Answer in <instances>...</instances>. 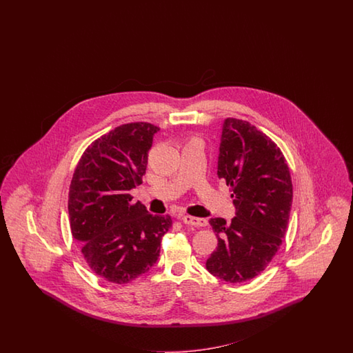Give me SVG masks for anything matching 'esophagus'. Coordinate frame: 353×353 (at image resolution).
Masks as SVG:
<instances>
[{
    "mask_svg": "<svg viewBox=\"0 0 353 353\" xmlns=\"http://www.w3.org/2000/svg\"><path fill=\"white\" fill-rule=\"evenodd\" d=\"M182 223L186 225H192V226H207V220L205 219H198V217H192V216H183L182 217Z\"/></svg>",
    "mask_w": 353,
    "mask_h": 353,
    "instance_id": "obj_1",
    "label": "esophagus"
}]
</instances>
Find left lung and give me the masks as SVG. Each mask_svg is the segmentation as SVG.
Listing matches in <instances>:
<instances>
[{
    "label": "left lung",
    "mask_w": 353,
    "mask_h": 353,
    "mask_svg": "<svg viewBox=\"0 0 353 353\" xmlns=\"http://www.w3.org/2000/svg\"><path fill=\"white\" fill-rule=\"evenodd\" d=\"M217 176L230 186L235 217L211 219L217 247L207 270L225 282L259 276L282 245L292 203L289 165L277 145L248 121L225 119Z\"/></svg>",
    "instance_id": "left-lung-1"
}]
</instances>
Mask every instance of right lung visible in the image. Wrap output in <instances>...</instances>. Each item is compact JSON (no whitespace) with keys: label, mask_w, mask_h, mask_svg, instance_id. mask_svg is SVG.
<instances>
[{"label":"right lung","mask_w":353,"mask_h":353,"mask_svg":"<svg viewBox=\"0 0 353 353\" xmlns=\"http://www.w3.org/2000/svg\"><path fill=\"white\" fill-rule=\"evenodd\" d=\"M158 130L143 121L110 130L88 146L71 180V233L89 268L112 283H129L146 273L171 229V216L149 214L129 194L142 183Z\"/></svg>","instance_id":"add662e5"}]
</instances>
